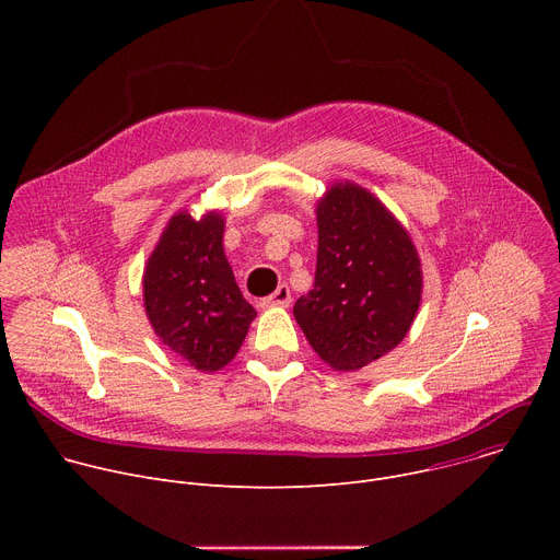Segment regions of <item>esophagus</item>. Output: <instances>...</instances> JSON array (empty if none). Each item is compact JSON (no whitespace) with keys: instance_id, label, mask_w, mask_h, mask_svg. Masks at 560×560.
Returning a JSON list of instances; mask_svg holds the SVG:
<instances>
[{"instance_id":"1","label":"esophagus","mask_w":560,"mask_h":560,"mask_svg":"<svg viewBox=\"0 0 560 560\" xmlns=\"http://www.w3.org/2000/svg\"><path fill=\"white\" fill-rule=\"evenodd\" d=\"M290 288L285 285V283H281L270 296H266V299H261V307H288L290 305Z\"/></svg>"}]
</instances>
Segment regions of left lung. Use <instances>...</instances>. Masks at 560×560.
<instances>
[{"mask_svg": "<svg viewBox=\"0 0 560 560\" xmlns=\"http://www.w3.org/2000/svg\"><path fill=\"white\" fill-rule=\"evenodd\" d=\"M314 288L294 303L312 350L332 370H359L401 343L423 292L408 230L365 188L341 182L316 203Z\"/></svg>", "mask_w": 560, "mask_h": 560, "instance_id": "1", "label": "left lung"}]
</instances>
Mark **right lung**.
I'll return each instance as SVG.
<instances>
[{
	"label": "right lung",
	"mask_w": 560,
	"mask_h": 560,
	"mask_svg": "<svg viewBox=\"0 0 560 560\" xmlns=\"http://www.w3.org/2000/svg\"><path fill=\"white\" fill-rule=\"evenodd\" d=\"M223 217L177 212L143 270L154 335L199 372H217L242 348L257 310L238 290L223 253Z\"/></svg>",
	"instance_id": "right-lung-1"
}]
</instances>
